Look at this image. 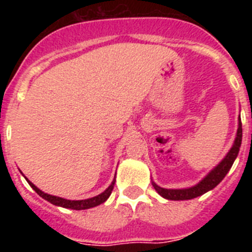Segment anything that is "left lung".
Returning a JSON list of instances; mask_svg holds the SVG:
<instances>
[{"mask_svg": "<svg viewBox=\"0 0 252 252\" xmlns=\"http://www.w3.org/2000/svg\"><path fill=\"white\" fill-rule=\"evenodd\" d=\"M241 141L242 124L241 120L239 119V128H237V133H236V139L235 142H233L232 148H231L230 151L227 153L226 157L222 159V161L220 162L216 168H213L212 170L209 171L208 174H207L199 183L190 187V188L165 189L161 188V187H159L158 184H155L153 182V187L162 198L170 199V201H187V199H193V198H197L199 197V195L204 194V193H207L208 190H211V189H213L215 187H217L218 184L221 183L222 179L226 177V174L228 173L231 166H232L233 161H235V159L237 158V155H239Z\"/></svg>", "mask_w": 252, "mask_h": 252, "instance_id": "1", "label": "left lung"}]
</instances>
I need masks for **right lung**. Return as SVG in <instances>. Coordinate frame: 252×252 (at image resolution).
I'll use <instances>...</instances> for the list:
<instances>
[{"mask_svg":"<svg viewBox=\"0 0 252 252\" xmlns=\"http://www.w3.org/2000/svg\"><path fill=\"white\" fill-rule=\"evenodd\" d=\"M26 180H28V183L31 186V188L34 189L35 192H36L40 197H43L44 199H46L48 202H50L51 204L63 207V208H70V209H75V211H81V209H88V208H92V207L99 206V204H102L103 202H106L113 190V186H115L116 177H115V179L112 180L111 186L108 187V188H107L103 193H101V194H98V195H95V197L88 198V199H82V201H70V199H65V198H60V197H57V195L48 194V193H44L43 190H40L36 186H34V184L31 183L28 178H26Z\"/></svg>","mask_w":252,"mask_h":252,"instance_id":"obj_1","label":"right lung"}]
</instances>
